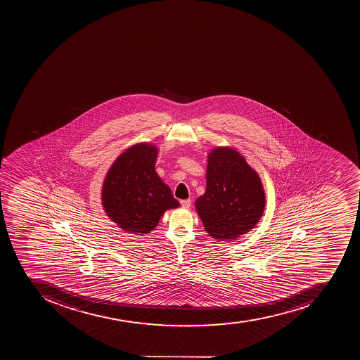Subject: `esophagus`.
<instances>
[{"mask_svg": "<svg viewBox=\"0 0 360 360\" xmlns=\"http://www.w3.org/2000/svg\"><path fill=\"white\" fill-rule=\"evenodd\" d=\"M180 204L184 208H189L191 206V199H184V200L180 201Z\"/></svg>", "mask_w": 360, "mask_h": 360, "instance_id": "1", "label": "esophagus"}]
</instances>
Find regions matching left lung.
I'll return each instance as SVG.
<instances>
[{"label": "left lung", "mask_w": 360, "mask_h": 360, "mask_svg": "<svg viewBox=\"0 0 360 360\" xmlns=\"http://www.w3.org/2000/svg\"><path fill=\"white\" fill-rule=\"evenodd\" d=\"M206 180L195 210L212 238L231 241L255 226L266 197L258 173L243 156L232 148H215L208 156Z\"/></svg>", "instance_id": "left-lung-1"}]
</instances>
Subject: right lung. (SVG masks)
Segmentation results:
<instances>
[{"mask_svg":"<svg viewBox=\"0 0 360 360\" xmlns=\"http://www.w3.org/2000/svg\"><path fill=\"white\" fill-rule=\"evenodd\" d=\"M156 155L153 145H134L108 171L102 205L111 221L126 232L150 233L165 210L180 206L155 172Z\"/></svg>","mask_w":360,"mask_h":360,"instance_id":"obj_1","label":"right lung"}]
</instances>
